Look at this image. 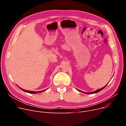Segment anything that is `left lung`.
Wrapping results in <instances>:
<instances>
[{
    "label": "left lung",
    "instance_id": "obj_1",
    "mask_svg": "<svg viewBox=\"0 0 126 126\" xmlns=\"http://www.w3.org/2000/svg\"><path fill=\"white\" fill-rule=\"evenodd\" d=\"M108 84L105 86H104V87H102V88H100V89H97V90H95V91H94V92H92V93H85V92H82V91H81V92H82V93H84V94H96V93H98L99 91H101V90H102L103 89H104L107 85H108ZM78 90V89H77ZM78 91H80L81 92V91H80V90H78Z\"/></svg>",
    "mask_w": 126,
    "mask_h": 126
}]
</instances>
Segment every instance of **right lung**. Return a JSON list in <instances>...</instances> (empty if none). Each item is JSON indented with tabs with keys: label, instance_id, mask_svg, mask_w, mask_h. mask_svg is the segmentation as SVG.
Masks as SVG:
<instances>
[{
	"label": "right lung",
	"instance_id": "obj_1",
	"mask_svg": "<svg viewBox=\"0 0 126 126\" xmlns=\"http://www.w3.org/2000/svg\"><path fill=\"white\" fill-rule=\"evenodd\" d=\"M20 89H21L22 91H25V92H26V93H29V94H38V93H42V92H43V91H46V90L47 89H45V90H42V91H29V90H25V89H22V88H21L20 87H18Z\"/></svg>",
	"mask_w": 126,
	"mask_h": 126
}]
</instances>
